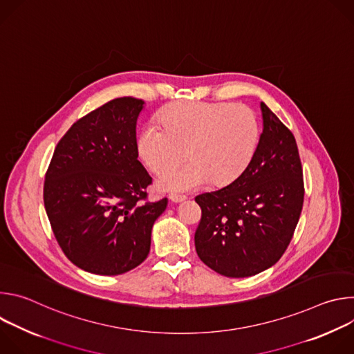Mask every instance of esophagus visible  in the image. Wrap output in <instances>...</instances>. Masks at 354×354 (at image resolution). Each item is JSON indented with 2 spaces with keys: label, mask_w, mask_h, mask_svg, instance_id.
<instances>
[{
  "label": "esophagus",
  "mask_w": 354,
  "mask_h": 354,
  "mask_svg": "<svg viewBox=\"0 0 354 354\" xmlns=\"http://www.w3.org/2000/svg\"><path fill=\"white\" fill-rule=\"evenodd\" d=\"M169 200L174 201V203H180V201L186 200V196L185 194H178V193H171Z\"/></svg>",
  "instance_id": "obj_1"
}]
</instances>
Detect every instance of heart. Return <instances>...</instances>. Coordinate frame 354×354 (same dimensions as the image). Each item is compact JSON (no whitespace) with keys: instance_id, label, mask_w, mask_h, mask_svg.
Returning a JSON list of instances; mask_svg holds the SVG:
<instances>
[{"instance_id":"heart-1","label":"heart","mask_w":354,"mask_h":354,"mask_svg":"<svg viewBox=\"0 0 354 354\" xmlns=\"http://www.w3.org/2000/svg\"><path fill=\"white\" fill-rule=\"evenodd\" d=\"M138 134L137 149L142 162L160 172L177 163L187 151L189 161L161 172L158 186L187 192L212 182L225 186L249 167L259 142L255 112L242 104L180 100L160 113Z\"/></svg>"}]
</instances>
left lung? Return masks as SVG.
Wrapping results in <instances>:
<instances>
[{
  "instance_id": "left-lung-1",
  "label": "left lung",
  "mask_w": 354,
  "mask_h": 354,
  "mask_svg": "<svg viewBox=\"0 0 354 354\" xmlns=\"http://www.w3.org/2000/svg\"><path fill=\"white\" fill-rule=\"evenodd\" d=\"M263 131L254 160L228 186L194 197L201 218L198 258L225 277H249L286 252L304 203V178L291 130L262 102Z\"/></svg>"
}]
</instances>
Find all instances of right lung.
<instances>
[{"mask_svg":"<svg viewBox=\"0 0 354 354\" xmlns=\"http://www.w3.org/2000/svg\"><path fill=\"white\" fill-rule=\"evenodd\" d=\"M141 99L123 96L77 120L46 171L43 200L64 255L80 269L116 276L145 261L151 230L168 198L148 201L153 183L138 161Z\"/></svg>","mask_w":354,"mask_h":354,"instance_id":"obj_1","label":"right lung"}]
</instances>
